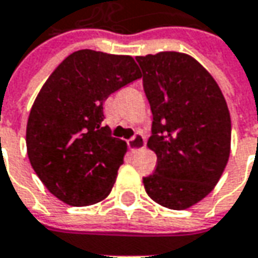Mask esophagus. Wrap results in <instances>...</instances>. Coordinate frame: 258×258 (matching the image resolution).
I'll return each instance as SVG.
<instances>
[{
    "mask_svg": "<svg viewBox=\"0 0 258 258\" xmlns=\"http://www.w3.org/2000/svg\"><path fill=\"white\" fill-rule=\"evenodd\" d=\"M127 145H129V149H131V151H134V152H138V151L144 149L145 148L144 135L138 132V134L135 135L134 138H131V139L127 141Z\"/></svg>",
    "mask_w": 258,
    "mask_h": 258,
    "instance_id": "1",
    "label": "esophagus"
}]
</instances>
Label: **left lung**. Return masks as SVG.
Instances as JSON below:
<instances>
[{
  "label": "left lung",
  "mask_w": 258,
  "mask_h": 258,
  "mask_svg": "<svg viewBox=\"0 0 258 258\" xmlns=\"http://www.w3.org/2000/svg\"><path fill=\"white\" fill-rule=\"evenodd\" d=\"M154 116L148 148L156 169L146 194L169 210H186L215 188L231 149V117L214 77L178 51L138 55Z\"/></svg>",
  "instance_id": "left-lung-1"
}]
</instances>
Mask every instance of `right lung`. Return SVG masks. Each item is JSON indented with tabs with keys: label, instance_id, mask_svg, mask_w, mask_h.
I'll return each mask as SVG.
<instances>
[{
	"label": "right lung",
	"instance_id": "add662e5",
	"mask_svg": "<svg viewBox=\"0 0 258 258\" xmlns=\"http://www.w3.org/2000/svg\"><path fill=\"white\" fill-rule=\"evenodd\" d=\"M131 55L75 51L57 66L30 110L25 142L30 164L64 204L86 207L110 194L127 145L103 126V102L141 79Z\"/></svg>",
	"mask_w": 258,
	"mask_h": 258
}]
</instances>
